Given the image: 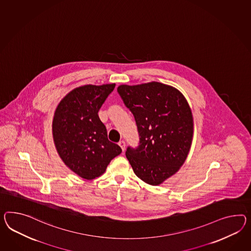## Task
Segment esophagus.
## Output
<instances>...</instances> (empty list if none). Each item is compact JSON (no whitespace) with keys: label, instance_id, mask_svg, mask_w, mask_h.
<instances>
[{"label":"esophagus","instance_id":"esophagus-1","mask_svg":"<svg viewBox=\"0 0 251 251\" xmlns=\"http://www.w3.org/2000/svg\"><path fill=\"white\" fill-rule=\"evenodd\" d=\"M118 145H119V147L121 148L123 152H124L125 149H126V142L124 141V140H121V141L118 142Z\"/></svg>","mask_w":251,"mask_h":251}]
</instances>
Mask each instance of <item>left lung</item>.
I'll use <instances>...</instances> for the list:
<instances>
[{"label": "left lung", "mask_w": 251, "mask_h": 251, "mask_svg": "<svg viewBox=\"0 0 251 251\" xmlns=\"http://www.w3.org/2000/svg\"><path fill=\"white\" fill-rule=\"evenodd\" d=\"M135 117L139 146L126 152L137 177L158 186L179 170L193 140L194 120L183 94L173 86L150 82L117 87Z\"/></svg>", "instance_id": "obj_1"}]
</instances>
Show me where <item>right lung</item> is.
Returning a JSON list of instances; mask_svg holds the SVG:
<instances>
[{"label":"right lung","instance_id":"obj_1","mask_svg":"<svg viewBox=\"0 0 251 251\" xmlns=\"http://www.w3.org/2000/svg\"><path fill=\"white\" fill-rule=\"evenodd\" d=\"M116 84H86L69 92L54 112L52 137L61 159L73 172L91 180L105 172L122 149L107 138L98 111Z\"/></svg>","mask_w":251,"mask_h":251}]
</instances>
